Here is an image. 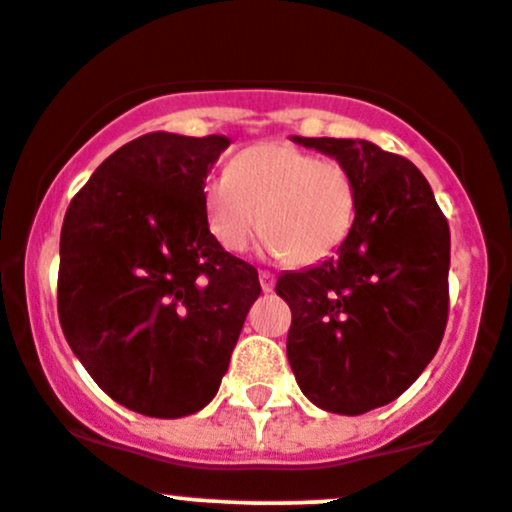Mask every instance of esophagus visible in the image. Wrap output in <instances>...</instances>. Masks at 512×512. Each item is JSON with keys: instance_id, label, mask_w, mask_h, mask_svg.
<instances>
[{"instance_id": "esophagus-1", "label": "esophagus", "mask_w": 512, "mask_h": 512, "mask_svg": "<svg viewBox=\"0 0 512 512\" xmlns=\"http://www.w3.org/2000/svg\"><path fill=\"white\" fill-rule=\"evenodd\" d=\"M260 287H262V292H272V289H274V274L260 272Z\"/></svg>"}]
</instances>
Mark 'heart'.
Masks as SVG:
<instances>
[{
  "instance_id": "b5f03b06",
  "label": "heart",
  "mask_w": 512,
  "mask_h": 512,
  "mask_svg": "<svg viewBox=\"0 0 512 512\" xmlns=\"http://www.w3.org/2000/svg\"><path fill=\"white\" fill-rule=\"evenodd\" d=\"M208 228L233 255L262 230L267 252L297 267L324 262L355 220L351 171L287 142L247 147L203 188Z\"/></svg>"
}]
</instances>
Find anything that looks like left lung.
Returning a JSON list of instances; mask_svg holds the SVG:
<instances>
[{
	"mask_svg": "<svg viewBox=\"0 0 512 512\" xmlns=\"http://www.w3.org/2000/svg\"><path fill=\"white\" fill-rule=\"evenodd\" d=\"M341 161L355 220L336 257L284 272L287 358L316 407L363 414L397 400L439 351L449 319V223L410 159L365 139L292 137Z\"/></svg>",
	"mask_w": 512,
	"mask_h": 512,
	"instance_id": "obj_1",
	"label": "left lung"
}]
</instances>
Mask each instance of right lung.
<instances>
[{
    "instance_id": "obj_1",
    "label": "right lung",
    "mask_w": 512,
    "mask_h": 512,
    "mask_svg": "<svg viewBox=\"0 0 512 512\" xmlns=\"http://www.w3.org/2000/svg\"><path fill=\"white\" fill-rule=\"evenodd\" d=\"M220 134L152 132L110 154L61 228L58 319L115 402L176 419L208 405L228 370L257 270L208 230L203 188Z\"/></svg>"
}]
</instances>
